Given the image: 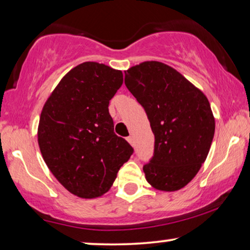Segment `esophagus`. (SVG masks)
<instances>
[{
  "label": "esophagus",
  "mask_w": 250,
  "mask_h": 250,
  "mask_svg": "<svg viewBox=\"0 0 250 250\" xmlns=\"http://www.w3.org/2000/svg\"><path fill=\"white\" fill-rule=\"evenodd\" d=\"M126 140H127V141H128V143H129V145H131V146H134V141H133V136H131V135H129V136H128V138H127V139H126Z\"/></svg>",
  "instance_id": "obj_1"
}]
</instances>
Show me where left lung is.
<instances>
[{
    "label": "left lung",
    "mask_w": 250,
    "mask_h": 250,
    "mask_svg": "<svg viewBox=\"0 0 250 250\" xmlns=\"http://www.w3.org/2000/svg\"><path fill=\"white\" fill-rule=\"evenodd\" d=\"M125 85L155 134L153 156L143 166L146 181L160 191L182 189L209 152L215 132L209 102L179 71L158 61L126 70Z\"/></svg>",
    "instance_id": "1"
}]
</instances>
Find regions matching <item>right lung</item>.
Masks as SVG:
<instances>
[{"instance_id": "obj_1", "label": "right lung", "mask_w": 250, "mask_h": 250, "mask_svg": "<svg viewBox=\"0 0 250 250\" xmlns=\"http://www.w3.org/2000/svg\"><path fill=\"white\" fill-rule=\"evenodd\" d=\"M123 84V73L104 63L73 68L44 104L39 146L56 179L75 196L107 192L133 148L114 132L109 101Z\"/></svg>"}]
</instances>
